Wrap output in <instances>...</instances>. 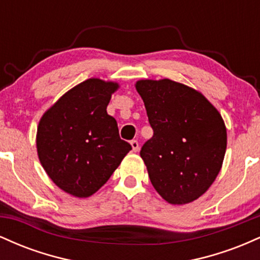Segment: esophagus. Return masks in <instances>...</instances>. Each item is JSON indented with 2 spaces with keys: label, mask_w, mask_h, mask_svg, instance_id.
I'll return each instance as SVG.
<instances>
[{
  "label": "esophagus",
  "mask_w": 260,
  "mask_h": 260,
  "mask_svg": "<svg viewBox=\"0 0 260 260\" xmlns=\"http://www.w3.org/2000/svg\"><path fill=\"white\" fill-rule=\"evenodd\" d=\"M131 145H132V149H133L134 153H136V151H138V149H139V143L137 142V140H132V142H131Z\"/></svg>",
  "instance_id": "1"
}]
</instances>
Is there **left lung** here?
Returning a JSON list of instances; mask_svg holds the SVG:
<instances>
[{
    "mask_svg": "<svg viewBox=\"0 0 260 260\" xmlns=\"http://www.w3.org/2000/svg\"><path fill=\"white\" fill-rule=\"evenodd\" d=\"M136 89L154 131L140 150L151 184L170 204L196 201L221 170L228 144L221 115L202 92L171 79H142Z\"/></svg>",
    "mask_w": 260,
    "mask_h": 260,
    "instance_id": "1",
    "label": "left lung"
}]
</instances>
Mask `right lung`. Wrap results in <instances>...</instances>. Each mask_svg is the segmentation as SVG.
<instances>
[{"instance_id": "obj_1", "label": "right lung", "mask_w": 260, "mask_h": 260, "mask_svg": "<svg viewBox=\"0 0 260 260\" xmlns=\"http://www.w3.org/2000/svg\"><path fill=\"white\" fill-rule=\"evenodd\" d=\"M117 83L86 79L62 95L38 126L41 165L68 194L88 198L100 189L132 149L106 107Z\"/></svg>"}]
</instances>
